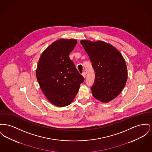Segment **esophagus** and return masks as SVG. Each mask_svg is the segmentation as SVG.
<instances>
[{
	"mask_svg": "<svg viewBox=\"0 0 152 152\" xmlns=\"http://www.w3.org/2000/svg\"><path fill=\"white\" fill-rule=\"evenodd\" d=\"M82 75H83V76L85 78L86 77V73L85 72H83V73H82Z\"/></svg>",
	"mask_w": 152,
	"mask_h": 152,
	"instance_id": "1",
	"label": "esophagus"
}]
</instances>
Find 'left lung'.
Instances as JSON below:
<instances>
[{
    "label": "left lung",
    "instance_id": "1",
    "mask_svg": "<svg viewBox=\"0 0 152 152\" xmlns=\"http://www.w3.org/2000/svg\"><path fill=\"white\" fill-rule=\"evenodd\" d=\"M81 44L88 54L95 75L91 87L93 96L107 103L123 90L127 79L125 59L113 45L103 41L81 40Z\"/></svg>",
    "mask_w": 152,
    "mask_h": 152
}]
</instances>
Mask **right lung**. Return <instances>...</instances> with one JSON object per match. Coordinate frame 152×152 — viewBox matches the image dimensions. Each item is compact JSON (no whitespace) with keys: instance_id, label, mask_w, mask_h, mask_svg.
I'll use <instances>...</instances> for the list:
<instances>
[{"instance_id":"right-lung-1","label":"right lung","mask_w":152,"mask_h":152,"mask_svg":"<svg viewBox=\"0 0 152 152\" xmlns=\"http://www.w3.org/2000/svg\"><path fill=\"white\" fill-rule=\"evenodd\" d=\"M76 44V39H60L45 49L38 63L36 76L40 88L57 107L70 104L84 80L69 58Z\"/></svg>"}]
</instances>
